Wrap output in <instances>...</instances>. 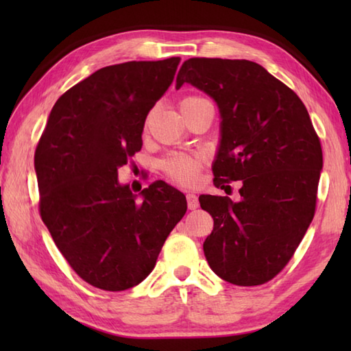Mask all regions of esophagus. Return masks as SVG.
I'll return each mask as SVG.
<instances>
[{"label": "esophagus", "mask_w": 351, "mask_h": 351, "mask_svg": "<svg viewBox=\"0 0 351 351\" xmlns=\"http://www.w3.org/2000/svg\"><path fill=\"white\" fill-rule=\"evenodd\" d=\"M187 205H189V210H196V208H199L197 196L193 195V193H189V195H187Z\"/></svg>", "instance_id": "obj_1"}]
</instances>
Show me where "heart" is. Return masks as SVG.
Segmentation results:
<instances>
[{
	"instance_id": "1",
	"label": "heart",
	"mask_w": 351,
	"mask_h": 351,
	"mask_svg": "<svg viewBox=\"0 0 351 351\" xmlns=\"http://www.w3.org/2000/svg\"><path fill=\"white\" fill-rule=\"evenodd\" d=\"M202 101L205 99L197 98V96H189V98H184L181 101V111L187 110L189 107ZM200 164H202V160H200L199 155L170 154L166 156V158L161 160L160 167L171 181H175L181 185H191L197 180Z\"/></svg>"
}]
</instances>
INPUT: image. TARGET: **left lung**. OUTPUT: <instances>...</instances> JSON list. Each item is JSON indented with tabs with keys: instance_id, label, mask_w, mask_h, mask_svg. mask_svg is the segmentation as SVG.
Wrapping results in <instances>:
<instances>
[{
	"instance_id": "1",
	"label": "left lung",
	"mask_w": 351,
	"mask_h": 351,
	"mask_svg": "<svg viewBox=\"0 0 351 351\" xmlns=\"http://www.w3.org/2000/svg\"><path fill=\"white\" fill-rule=\"evenodd\" d=\"M185 83L220 113L214 185L243 184L240 202L199 196L214 220L205 258L223 280L261 285L288 264L314 219L322 145L299 96L255 62L189 58L176 88Z\"/></svg>"
}]
</instances>
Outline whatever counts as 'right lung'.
Segmentation results:
<instances>
[{"mask_svg": "<svg viewBox=\"0 0 351 351\" xmlns=\"http://www.w3.org/2000/svg\"><path fill=\"white\" fill-rule=\"evenodd\" d=\"M181 58L128 62L93 72L52 107L34 154L40 215L81 279L106 291L138 285L154 270L185 211L164 181L132 195L117 170L141 149L146 116Z\"/></svg>", "mask_w": 351, "mask_h": 351, "instance_id": "1", "label": "right lung"}]
</instances>
